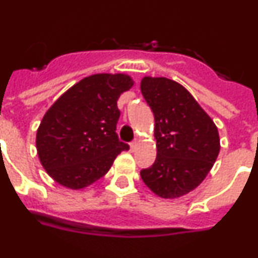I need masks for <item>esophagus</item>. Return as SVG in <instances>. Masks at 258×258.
<instances>
[{
	"label": "esophagus",
	"instance_id": "1",
	"mask_svg": "<svg viewBox=\"0 0 258 258\" xmlns=\"http://www.w3.org/2000/svg\"><path fill=\"white\" fill-rule=\"evenodd\" d=\"M137 146H138V143H137V142H132L131 143V150H132V151H134V150L137 149Z\"/></svg>",
	"mask_w": 258,
	"mask_h": 258
}]
</instances>
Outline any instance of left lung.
Here are the masks:
<instances>
[{"mask_svg": "<svg viewBox=\"0 0 258 258\" xmlns=\"http://www.w3.org/2000/svg\"><path fill=\"white\" fill-rule=\"evenodd\" d=\"M141 92L155 116L156 160L141 170L157 197L175 199L197 188L220 152L218 129L181 84L166 77H143Z\"/></svg>", "mask_w": 258, "mask_h": 258, "instance_id": "1", "label": "left lung"}]
</instances>
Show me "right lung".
Listing matches in <instances>:
<instances>
[{"label": "right lung", "mask_w": 258, "mask_h": 258, "mask_svg": "<svg viewBox=\"0 0 258 258\" xmlns=\"http://www.w3.org/2000/svg\"><path fill=\"white\" fill-rule=\"evenodd\" d=\"M124 74L85 77L55 101L36 136L40 161L47 174L71 190L94 183L129 146L118 141L117 99L133 86Z\"/></svg>", "instance_id": "obj_1"}]
</instances>
